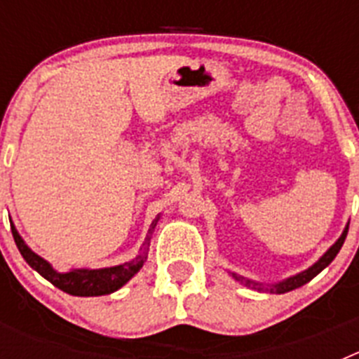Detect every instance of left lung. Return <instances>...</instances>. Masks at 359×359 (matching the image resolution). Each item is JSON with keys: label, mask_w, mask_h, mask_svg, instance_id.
Listing matches in <instances>:
<instances>
[{"label": "left lung", "mask_w": 359, "mask_h": 359, "mask_svg": "<svg viewBox=\"0 0 359 359\" xmlns=\"http://www.w3.org/2000/svg\"><path fill=\"white\" fill-rule=\"evenodd\" d=\"M347 231H348V224H347V226H345V230H344V233H341V236H340V239L336 241V243L332 244L331 248H329L327 252L323 253V255L320 257L318 261H316L315 264L311 266V268H307L306 271H300V273L293 275V277L286 278V280L278 282V284H271V286H269V287H262L261 284H257V282L250 280V278L241 277V275H237V273H230V275L233 278H236V280H239L241 284H244V286H246V287H252V290H266V291H269V293H277V294L287 293V291H293V290H297V287H300V286H304V284H307V282H309L311 278H315L316 275H318L320 271H322V269H325L329 264H331L332 261H334V257L338 255V252H340L341 246H344L345 237H347Z\"/></svg>", "instance_id": "8db88e82"}]
</instances>
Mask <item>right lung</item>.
<instances>
[{
  "label": "right lung",
  "instance_id": "add662e5",
  "mask_svg": "<svg viewBox=\"0 0 359 359\" xmlns=\"http://www.w3.org/2000/svg\"><path fill=\"white\" fill-rule=\"evenodd\" d=\"M160 215H156V219L151 223V228L147 231V237H145V243L142 246V252L129 262H123V264L113 266V268H100V269H69L66 273H59L52 268L50 262H46L43 257H39L37 253L32 252L28 248L25 241L21 239V236L18 233L14 224L12 226V236H14L15 244H18V250L21 252L25 261L28 262L30 268H34L41 277H44L48 282H52L53 286L62 290L65 293L73 294V297H100V294H109L113 291L120 290L123 284H128L133 277H135L140 268L144 266V262L147 261V252H149V243H151V236L156 226Z\"/></svg>",
  "mask_w": 359,
  "mask_h": 359
}]
</instances>
